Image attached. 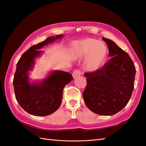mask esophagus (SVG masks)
<instances>
[{"mask_svg": "<svg viewBox=\"0 0 146 146\" xmlns=\"http://www.w3.org/2000/svg\"><path fill=\"white\" fill-rule=\"evenodd\" d=\"M81 72L80 70H75V71L72 73V76L74 78H76L77 77L80 76Z\"/></svg>", "mask_w": 146, "mask_h": 146, "instance_id": "obj_1", "label": "esophagus"}]
</instances>
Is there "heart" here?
<instances>
[{"mask_svg": "<svg viewBox=\"0 0 146 146\" xmlns=\"http://www.w3.org/2000/svg\"><path fill=\"white\" fill-rule=\"evenodd\" d=\"M70 52L75 59L86 57L83 62V68L87 72H93L104 63L108 50L104 42L96 39L86 38L74 42Z\"/></svg>", "mask_w": 146, "mask_h": 146, "instance_id": "b5f03b06", "label": "heart"}]
</instances>
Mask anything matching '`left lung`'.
Returning a JSON list of instances; mask_svg holds the SVG:
<instances>
[{
  "mask_svg": "<svg viewBox=\"0 0 146 146\" xmlns=\"http://www.w3.org/2000/svg\"><path fill=\"white\" fill-rule=\"evenodd\" d=\"M111 56L103 67L85 73L83 92L87 107L98 114L110 116L124 108L134 88L136 69L129 54L109 39L102 38Z\"/></svg>",
  "mask_w": 146,
  "mask_h": 146,
  "instance_id": "obj_1",
  "label": "left lung"
}]
</instances>
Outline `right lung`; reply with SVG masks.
Instances as JSON below:
<instances>
[{
    "label": "right lung",
    "instance_id": "add662e5",
    "mask_svg": "<svg viewBox=\"0 0 146 146\" xmlns=\"http://www.w3.org/2000/svg\"><path fill=\"white\" fill-rule=\"evenodd\" d=\"M63 37V35L48 37L32 46L17 63L13 79L16 99L21 107L32 115L45 116L56 111L62 102L64 87L73 80L71 74L56 70H52L41 80L31 82L29 77L35 60L43 53L39 49Z\"/></svg>",
    "mask_w": 146,
    "mask_h": 146
}]
</instances>
